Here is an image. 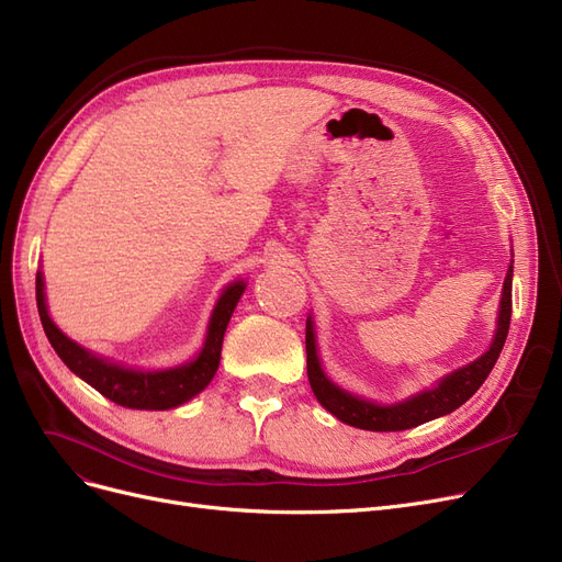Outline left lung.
Returning <instances> with one entry per match:
<instances>
[{"instance_id":"8db88e82","label":"left lung","mask_w":562,"mask_h":562,"mask_svg":"<svg viewBox=\"0 0 562 562\" xmlns=\"http://www.w3.org/2000/svg\"><path fill=\"white\" fill-rule=\"evenodd\" d=\"M509 316H512V266L503 284L498 328L490 351L480 356L477 360H473L471 364H467V368H461L450 376H446L434 390H425V393L411 397L408 402L393 404V406H379L372 402H364L360 397H353L351 393H345V390L337 387L335 383H330L322 370L319 356H316L312 322H307L305 349H307V379L312 385V393L337 420L358 429H370V431H402V429L418 427L427 420L448 416V413L459 408L463 402H469L477 393V387L484 383V379L494 370V364L507 339Z\"/></svg>"}]
</instances>
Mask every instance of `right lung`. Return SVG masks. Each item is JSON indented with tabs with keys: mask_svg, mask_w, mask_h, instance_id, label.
I'll list each match as a JSON object with an SVG mask.
<instances>
[{
	"mask_svg": "<svg viewBox=\"0 0 562 562\" xmlns=\"http://www.w3.org/2000/svg\"><path fill=\"white\" fill-rule=\"evenodd\" d=\"M243 289H246V284L234 282L225 289L221 301H217L202 353L192 362L181 364V368H175V370H165V372H137V370L121 368V364L93 356L82 347H78L76 341H70L53 324L50 316H47L41 273L36 276V305H38V316L47 339H50L53 349L66 362V368L70 372H76L91 387L99 390L103 397L112 400L119 406L139 408V411L142 408L165 411L192 400L211 383L217 364H221L223 337L232 319V312L243 294Z\"/></svg>",
	"mask_w": 562,
	"mask_h": 562,
	"instance_id": "1",
	"label": "right lung"
}]
</instances>
